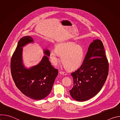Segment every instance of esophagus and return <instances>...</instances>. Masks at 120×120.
<instances>
[{"label": "esophagus", "instance_id": "1", "mask_svg": "<svg viewBox=\"0 0 120 120\" xmlns=\"http://www.w3.org/2000/svg\"><path fill=\"white\" fill-rule=\"evenodd\" d=\"M59 73H60L61 75H67V74H66V73L64 72H62V71H60V72H59Z\"/></svg>", "mask_w": 120, "mask_h": 120}]
</instances>
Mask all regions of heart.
I'll return each instance as SVG.
<instances>
[{
	"mask_svg": "<svg viewBox=\"0 0 120 120\" xmlns=\"http://www.w3.org/2000/svg\"><path fill=\"white\" fill-rule=\"evenodd\" d=\"M59 56H61V61L67 70H75L83 62L84 50L80 45L67 42L56 45L55 49L50 51L49 58L54 65L57 64Z\"/></svg>",
	"mask_w": 120,
	"mask_h": 120,
	"instance_id": "obj_1",
	"label": "heart"
}]
</instances>
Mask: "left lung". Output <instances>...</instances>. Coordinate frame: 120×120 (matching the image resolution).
<instances>
[{
	"label": "left lung",
	"instance_id": "8db88e82",
	"mask_svg": "<svg viewBox=\"0 0 120 120\" xmlns=\"http://www.w3.org/2000/svg\"><path fill=\"white\" fill-rule=\"evenodd\" d=\"M109 64L102 42L93 40L82 65L71 74L74 86L69 91L73 99L79 101L88 100L97 94L106 81Z\"/></svg>",
	"mask_w": 120,
	"mask_h": 120
}]
</instances>
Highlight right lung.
Here are the masks:
<instances>
[{
	"instance_id": "add662e5",
	"label": "right lung",
	"mask_w": 120,
	"mask_h": 120,
	"mask_svg": "<svg viewBox=\"0 0 120 120\" xmlns=\"http://www.w3.org/2000/svg\"><path fill=\"white\" fill-rule=\"evenodd\" d=\"M32 38L25 36L19 41L11 60V71L16 86L26 96L40 100L45 98L52 90L58 70L49 60L50 51L44 49L43 56L37 65L27 68L23 59V47L34 43Z\"/></svg>"
}]
</instances>
